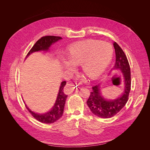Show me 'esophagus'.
<instances>
[{"label":"esophagus","instance_id":"1","mask_svg":"<svg viewBox=\"0 0 150 150\" xmlns=\"http://www.w3.org/2000/svg\"><path fill=\"white\" fill-rule=\"evenodd\" d=\"M77 88H78V85H74V84H67L64 88V91L66 94H69L77 89Z\"/></svg>","mask_w":150,"mask_h":150}]
</instances>
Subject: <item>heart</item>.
Listing matches in <instances>:
<instances>
[{
    "mask_svg": "<svg viewBox=\"0 0 150 150\" xmlns=\"http://www.w3.org/2000/svg\"><path fill=\"white\" fill-rule=\"evenodd\" d=\"M111 45L100 40H90L71 47L67 53L68 61H61L68 69L74 66H81V69L90 78H95L102 74L111 61Z\"/></svg>",
    "mask_w": 150,
    "mask_h": 150,
    "instance_id": "heart-1",
    "label": "heart"
}]
</instances>
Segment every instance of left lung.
I'll use <instances>...</instances> for the list:
<instances>
[{"instance_id": "obj_1", "label": "left lung", "mask_w": 150, "mask_h": 150, "mask_svg": "<svg viewBox=\"0 0 150 150\" xmlns=\"http://www.w3.org/2000/svg\"><path fill=\"white\" fill-rule=\"evenodd\" d=\"M116 53V62L112 71H121L124 78V91L114 100L104 98L100 92V84L93 86L87 104L96 116L102 118H110L115 116L123 108L128 100L131 90V71L128 59L122 49L116 42L113 44Z\"/></svg>"}]
</instances>
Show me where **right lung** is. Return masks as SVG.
Wrapping results in <instances>:
<instances>
[{
	"mask_svg": "<svg viewBox=\"0 0 150 150\" xmlns=\"http://www.w3.org/2000/svg\"><path fill=\"white\" fill-rule=\"evenodd\" d=\"M61 39L62 38L59 37V36L54 35H46L42 37L35 43L33 47L31 48L28 54H27L25 58L34 52L39 51H48L49 48L52 44ZM66 84V81H62L61 83L56 103L52 108V110L47 112L44 113V114H38V113H35L33 111H30V110H29L26 106L27 109H28L31 115L39 122L46 124L52 123V122H54L61 118L63 115L65 103L67 97V95L64 93V88Z\"/></svg>",
	"mask_w": 150,
	"mask_h": 150,
	"instance_id": "obj_1",
	"label": "right lung"
}]
</instances>
